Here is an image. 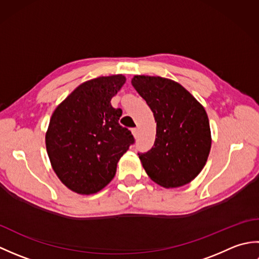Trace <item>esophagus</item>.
Returning a JSON list of instances; mask_svg holds the SVG:
<instances>
[{"instance_id": "34e87169", "label": "esophagus", "mask_w": 259, "mask_h": 259, "mask_svg": "<svg viewBox=\"0 0 259 259\" xmlns=\"http://www.w3.org/2000/svg\"><path fill=\"white\" fill-rule=\"evenodd\" d=\"M131 133H133L134 137L136 138V137L138 136V133H139V131H138V129H137V128H134V129H131Z\"/></svg>"}]
</instances>
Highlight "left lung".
I'll list each match as a JSON object with an SVG mask.
<instances>
[{
	"instance_id": "left-lung-1",
	"label": "left lung",
	"mask_w": 259,
	"mask_h": 259,
	"mask_svg": "<svg viewBox=\"0 0 259 259\" xmlns=\"http://www.w3.org/2000/svg\"><path fill=\"white\" fill-rule=\"evenodd\" d=\"M131 83L157 122L153 147L138 153L142 167L151 180L164 188L189 184L205 167L211 148L205 108L174 80L135 75Z\"/></svg>"
}]
</instances>
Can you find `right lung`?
<instances>
[{
    "mask_svg": "<svg viewBox=\"0 0 259 259\" xmlns=\"http://www.w3.org/2000/svg\"><path fill=\"white\" fill-rule=\"evenodd\" d=\"M124 83L122 74L85 81L52 113L46 134L48 156L58 178L76 194L103 189L135 142L130 131L119 124L122 110L110 102Z\"/></svg>",
    "mask_w": 259,
    "mask_h": 259,
    "instance_id": "right-lung-1",
    "label": "right lung"
}]
</instances>
